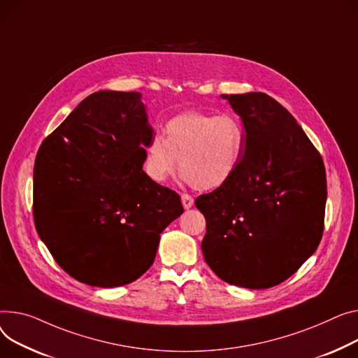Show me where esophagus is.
<instances>
[{
  "label": "esophagus",
  "instance_id": "obj_1",
  "mask_svg": "<svg viewBox=\"0 0 358 358\" xmlns=\"http://www.w3.org/2000/svg\"><path fill=\"white\" fill-rule=\"evenodd\" d=\"M181 203H182L184 208H185V210H188V208H192V207H193V204H194V199H193L192 196H188V194H182V196H181Z\"/></svg>",
  "mask_w": 358,
  "mask_h": 358
}]
</instances>
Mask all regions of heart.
Segmentation results:
<instances>
[{
  "label": "heart",
  "instance_id": "1",
  "mask_svg": "<svg viewBox=\"0 0 358 358\" xmlns=\"http://www.w3.org/2000/svg\"><path fill=\"white\" fill-rule=\"evenodd\" d=\"M165 138L154 135L144 148L145 174L164 182L178 166L182 178L199 189L224 185L239 169L246 134L242 122L230 113L188 110L171 117Z\"/></svg>",
  "mask_w": 358,
  "mask_h": 358
}]
</instances>
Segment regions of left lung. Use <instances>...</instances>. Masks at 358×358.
Here are the masks:
<instances>
[{
	"label": "left lung",
	"mask_w": 358,
	"mask_h": 358,
	"mask_svg": "<svg viewBox=\"0 0 358 358\" xmlns=\"http://www.w3.org/2000/svg\"><path fill=\"white\" fill-rule=\"evenodd\" d=\"M241 116L246 145L234 176L197 197L201 243L220 279L266 289L292 276L317 250L327 201L324 162L296 119L269 94H222Z\"/></svg>",
	"instance_id": "left-lung-1"
}]
</instances>
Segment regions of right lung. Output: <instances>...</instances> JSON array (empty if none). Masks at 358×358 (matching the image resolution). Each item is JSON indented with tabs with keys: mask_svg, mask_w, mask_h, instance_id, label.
I'll return each instance as SVG.
<instances>
[{
	"mask_svg": "<svg viewBox=\"0 0 358 358\" xmlns=\"http://www.w3.org/2000/svg\"><path fill=\"white\" fill-rule=\"evenodd\" d=\"M139 92L99 90L47 136L34 164V223L59 266L90 287L136 280L184 208L142 170L152 138Z\"/></svg>",
	"mask_w": 358,
	"mask_h": 358,
	"instance_id": "add662e5",
	"label": "right lung"
}]
</instances>
